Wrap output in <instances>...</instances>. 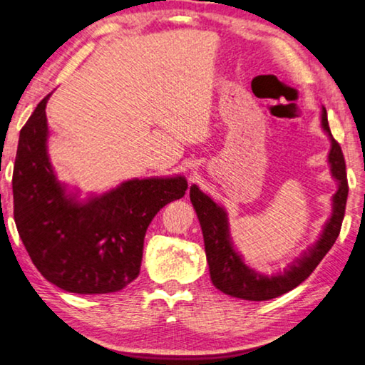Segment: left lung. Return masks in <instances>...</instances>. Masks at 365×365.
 I'll list each match as a JSON object with an SVG mask.
<instances>
[{
	"mask_svg": "<svg viewBox=\"0 0 365 365\" xmlns=\"http://www.w3.org/2000/svg\"><path fill=\"white\" fill-rule=\"evenodd\" d=\"M322 126L330 135L331 150L328 153V161L331 165V175L338 181V190L333 195V213L328 220L324 232L314 247L309 249L299 260H296L283 274H260L244 264L230 241V228L226 212L207 194L195 186L190 187V202L195 208L202 232L210 278L213 284L225 294L246 301H268L294 289L304 279L310 277L322 259L336 241L341 231L344 218L346 199H348V178H346V163L339 143L333 139L330 126H328L327 110H322Z\"/></svg>",
	"mask_w": 365,
	"mask_h": 365,
	"instance_id": "obj_1",
	"label": "left lung"
}]
</instances>
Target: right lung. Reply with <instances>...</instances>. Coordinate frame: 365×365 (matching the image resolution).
Returning <instances> with one entry per match:
<instances>
[{
	"mask_svg": "<svg viewBox=\"0 0 365 365\" xmlns=\"http://www.w3.org/2000/svg\"><path fill=\"white\" fill-rule=\"evenodd\" d=\"M24 124L17 145L14 222L24 246L48 282L76 294L123 289L139 277L143 237L155 215L186 194L176 178L130 179L79 202L66 194L46 153V101Z\"/></svg>",
	"mask_w": 365,
	"mask_h": 365,
	"instance_id": "add662e5",
	"label": "right lung"
}]
</instances>
